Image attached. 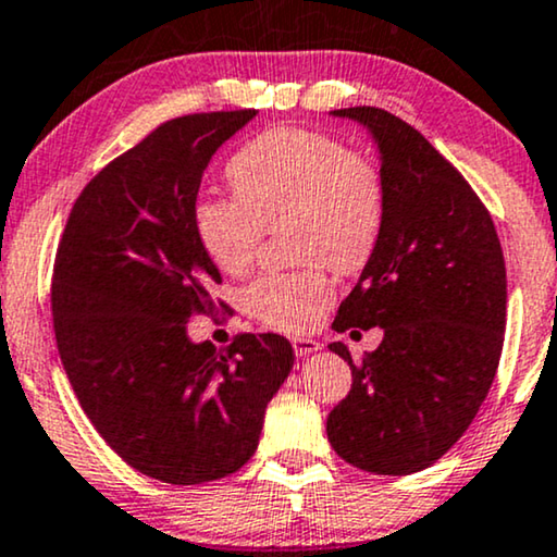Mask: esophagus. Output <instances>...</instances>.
<instances>
[{"instance_id": "esophagus-1", "label": "esophagus", "mask_w": 557, "mask_h": 557, "mask_svg": "<svg viewBox=\"0 0 557 557\" xmlns=\"http://www.w3.org/2000/svg\"><path fill=\"white\" fill-rule=\"evenodd\" d=\"M293 348H295V354H298V356H310V354L321 351V344H318V341L310 338V336H295Z\"/></svg>"}]
</instances>
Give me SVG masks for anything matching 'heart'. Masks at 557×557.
Segmentation results:
<instances>
[{
    "instance_id": "obj_1",
    "label": "heart",
    "mask_w": 557,
    "mask_h": 557,
    "mask_svg": "<svg viewBox=\"0 0 557 557\" xmlns=\"http://www.w3.org/2000/svg\"><path fill=\"white\" fill-rule=\"evenodd\" d=\"M236 198L203 196L196 234L221 272L239 277L251 267L267 228L293 224L300 272H274L247 290V306L274 329L300 331L333 300L331 264L359 272L380 242L384 185L372 162L323 132L274 127L228 162Z\"/></svg>"
}]
</instances>
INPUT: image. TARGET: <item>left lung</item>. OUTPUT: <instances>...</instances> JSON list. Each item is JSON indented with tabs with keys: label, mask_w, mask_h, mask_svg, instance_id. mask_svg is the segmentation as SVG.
<instances>
[{
	"label": "left lung",
	"mask_w": 557,
	"mask_h": 557,
	"mask_svg": "<svg viewBox=\"0 0 557 557\" xmlns=\"http://www.w3.org/2000/svg\"><path fill=\"white\" fill-rule=\"evenodd\" d=\"M380 152V242L341 302L333 331L382 329V344L354 361L346 399L325 433L356 469L405 476L428 469L476 418L507 323V270L494 221L463 175L403 119L374 107L336 109Z\"/></svg>",
	"instance_id": "1"
}]
</instances>
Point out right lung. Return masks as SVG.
I'll return each instance as SVG.
<instances>
[{
  "instance_id": "add662e5",
  "label": "right lung",
  "mask_w": 557,
  "mask_h": 557,
  "mask_svg": "<svg viewBox=\"0 0 557 557\" xmlns=\"http://www.w3.org/2000/svg\"><path fill=\"white\" fill-rule=\"evenodd\" d=\"M255 116L170 119L86 185L58 247L53 323L71 387L111 450L165 484L239 471L295 361L277 333H244L226 351L188 333L221 285L196 234L201 177Z\"/></svg>"
}]
</instances>
